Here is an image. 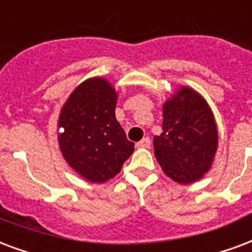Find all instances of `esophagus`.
<instances>
[{"mask_svg": "<svg viewBox=\"0 0 252 252\" xmlns=\"http://www.w3.org/2000/svg\"><path fill=\"white\" fill-rule=\"evenodd\" d=\"M149 145H151V139L149 137H144L143 140H140L139 143L136 144L137 148H149Z\"/></svg>", "mask_w": 252, "mask_h": 252, "instance_id": "obj_1", "label": "esophagus"}]
</instances>
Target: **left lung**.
Segmentation results:
<instances>
[{
	"label": "left lung",
	"mask_w": 252,
	"mask_h": 252,
	"mask_svg": "<svg viewBox=\"0 0 252 252\" xmlns=\"http://www.w3.org/2000/svg\"><path fill=\"white\" fill-rule=\"evenodd\" d=\"M162 133L155 136V156L164 173L180 184H191L210 169L218 134L214 116L202 96L182 87L165 101Z\"/></svg>",
	"instance_id": "obj_1"
}]
</instances>
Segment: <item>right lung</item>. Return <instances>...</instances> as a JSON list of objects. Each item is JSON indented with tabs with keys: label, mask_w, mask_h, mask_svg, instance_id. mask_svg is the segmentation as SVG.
<instances>
[{
	"label": "right lung",
	"mask_w": 252,
	"mask_h": 252,
	"mask_svg": "<svg viewBox=\"0 0 252 252\" xmlns=\"http://www.w3.org/2000/svg\"><path fill=\"white\" fill-rule=\"evenodd\" d=\"M118 95L101 78L75 88L63 105L58 126L59 147L71 168L91 182L115 177L133 153L134 144L115 116Z\"/></svg>",
	"instance_id": "right-lung-1"
}]
</instances>
